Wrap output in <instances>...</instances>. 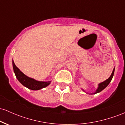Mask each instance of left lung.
<instances>
[{
    "instance_id": "obj_1",
    "label": "left lung",
    "mask_w": 125,
    "mask_h": 125,
    "mask_svg": "<svg viewBox=\"0 0 125 125\" xmlns=\"http://www.w3.org/2000/svg\"><path fill=\"white\" fill-rule=\"evenodd\" d=\"M114 72H115V68L113 69L112 73L110 76L106 80V81H104V82H103L100 83L98 84V87H97V89H96V90L95 91V92L94 93V94H97V93L100 92H101L102 90H104V89L105 88V87H107V86L109 84V83L110 82H111L112 79L113 74H114ZM82 90H83V91L84 92V90L83 89H82Z\"/></svg>"
}]
</instances>
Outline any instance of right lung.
Returning <instances> with one entry per match:
<instances>
[{"instance_id":"right-lung-1","label":"right lung","mask_w":125,"mask_h":125,"mask_svg":"<svg viewBox=\"0 0 125 125\" xmlns=\"http://www.w3.org/2000/svg\"><path fill=\"white\" fill-rule=\"evenodd\" d=\"M13 68L14 72L16 75V77L18 80L20 82V83L24 86L28 87V89L33 90H40L41 89L48 86L51 83V81L48 82H42L38 81L34 79L31 78L27 76L23 72L20 71L18 68V67L15 65L13 61L12 62Z\"/></svg>"}]
</instances>
